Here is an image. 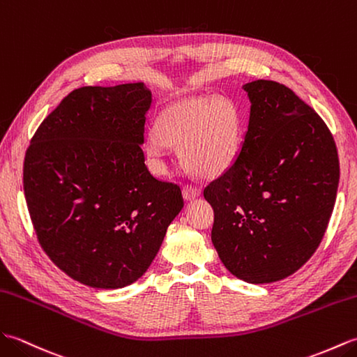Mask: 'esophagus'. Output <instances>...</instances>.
<instances>
[{
  "mask_svg": "<svg viewBox=\"0 0 357 357\" xmlns=\"http://www.w3.org/2000/svg\"><path fill=\"white\" fill-rule=\"evenodd\" d=\"M202 192V189L199 186H192V185H185L183 186V197L185 200H194L195 197H199Z\"/></svg>",
  "mask_w": 357,
  "mask_h": 357,
  "instance_id": "34e87169",
  "label": "esophagus"
}]
</instances>
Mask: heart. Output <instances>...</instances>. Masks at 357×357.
Instances as JSON below:
<instances>
[{
	"mask_svg": "<svg viewBox=\"0 0 357 357\" xmlns=\"http://www.w3.org/2000/svg\"><path fill=\"white\" fill-rule=\"evenodd\" d=\"M155 132L146 139L145 151L155 174L168 171V145L176 146L189 169L204 177L225 172L241 144V117L227 99L200 96L166 107L155 121Z\"/></svg>",
	"mask_w": 357,
	"mask_h": 357,
	"instance_id": "heart-1",
	"label": "heart"
}]
</instances>
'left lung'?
<instances>
[{"instance_id":"left-lung-1","label":"left lung","mask_w":357,"mask_h":357,"mask_svg":"<svg viewBox=\"0 0 357 357\" xmlns=\"http://www.w3.org/2000/svg\"><path fill=\"white\" fill-rule=\"evenodd\" d=\"M248 131L238 155L204 188L212 243L232 275L266 284L303 267L335 208L339 158L328 126L289 86L245 84Z\"/></svg>"}]
</instances>
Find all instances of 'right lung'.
Instances as JSON below:
<instances>
[{
    "label": "right lung",
    "instance_id": "right-lung-1",
    "mask_svg": "<svg viewBox=\"0 0 357 357\" xmlns=\"http://www.w3.org/2000/svg\"><path fill=\"white\" fill-rule=\"evenodd\" d=\"M151 100L142 82L73 90L26 151L24 194L38 241L85 286L137 281L183 208L180 188L145 165L140 145Z\"/></svg>",
    "mask_w": 357,
    "mask_h": 357
}]
</instances>
